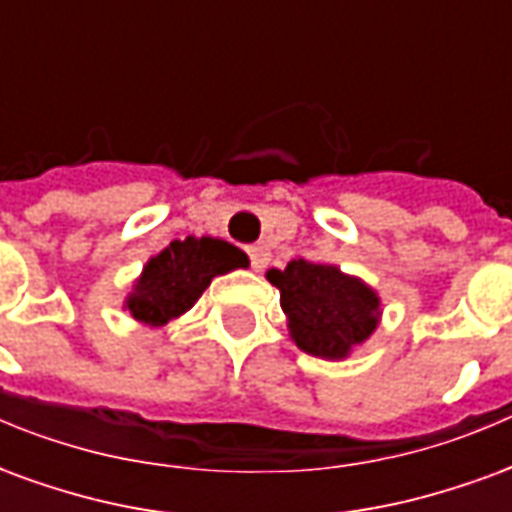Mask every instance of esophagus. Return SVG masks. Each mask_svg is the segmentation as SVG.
I'll return each mask as SVG.
<instances>
[{"mask_svg": "<svg viewBox=\"0 0 512 512\" xmlns=\"http://www.w3.org/2000/svg\"><path fill=\"white\" fill-rule=\"evenodd\" d=\"M246 252H249V263H252V268H255V271H263V268L268 266V260H271V252H268L266 244L249 246Z\"/></svg>", "mask_w": 512, "mask_h": 512, "instance_id": "1", "label": "esophagus"}]
</instances>
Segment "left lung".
Wrapping results in <instances>:
<instances>
[{"mask_svg": "<svg viewBox=\"0 0 512 512\" xmlns=\"http://www.w3.org/2000/svg\"><path fill=\"white\" fill-rule=\"evenodd\" d=\"M268 282L279 290L293 343L321 359H345L351 348L376 332L381 299L359 277L337 266L290 260L285 271L271 268Z\"/></svg>", "mask_w": 512, "mask_h": 512, "instance_id": "1", "label": "left lung"}]
</instances>
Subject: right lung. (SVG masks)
Wrapping results in <instances>:
<instances>
[{"mask_svg": "<svg viewBox=\"0 0 512 512\" xmlns=\"http://www.w3.org/2000/svg\"><path fill=\"white\" fill-rule=\"evenodd\" d=\"M249 266V257L222 238H194L172 244L147 260L128 293L126 310L145 326H164L194 307L213 277Z\"/></svg>", "mask_w": 512, "mask_h": 512, "instance_id": "1", "label": "right lung"}]
</instances>
